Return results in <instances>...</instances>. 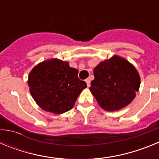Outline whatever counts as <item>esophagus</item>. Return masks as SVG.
<instances>
[{
  "label": "esophagus",
  "instance_id": "34e87169",
  "mask_svg": "<svg viewBox=\"0 0 159 159\" xmlns=\"http://www.w3.org/2000/svg\"><path fill=\"white\" fill-rule=\"evenodd\" d=\"M85 81H86L88 87L91 86V80H90V79H86V80H85Z\"/></svg>",
  "mask_w": 159,
  "mask_h": 159
}]
</instances>
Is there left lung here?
Masks as SVG:
<instances>
[{
	"label": "left lung",
	"instance_id": "1",
	"mask_svg": "<svg viewBox=\"0 0 159 159\" xmlns=\"http://www.w3.org/2000/svg\"><path fill=\"white\" fill-rule=\"evenodd\" d=\"M94 75L90 90L99 106L108 111L127 106L140 86L139 75L134 66L117 56L96 66Z\"/></svg>",
	"mask_w": 159,
	"mask_h": 159
}]
</instances>
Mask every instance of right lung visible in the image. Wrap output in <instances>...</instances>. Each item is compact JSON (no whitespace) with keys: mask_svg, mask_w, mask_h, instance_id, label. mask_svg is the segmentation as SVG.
Returning a JSON list of instances; mask_svg holds the SVG:
<instances>
[{"mask_svg":"<svg viewBox=\"0 0 159 159\" xmlns=\"http://www.w3.org/2000/svg\"><path fill=\"white\" fill-rule=\"evenodd\" d=\"M78 72L67 62L57 59L40 63L29 75L32 98L46 111L55 114L68 111L87 87L86 82L78 78Z\"/></svg>","mask_w":159,"mask_h":159,"instance_id":"obj_1","label":"right lung"}]
</instances>
